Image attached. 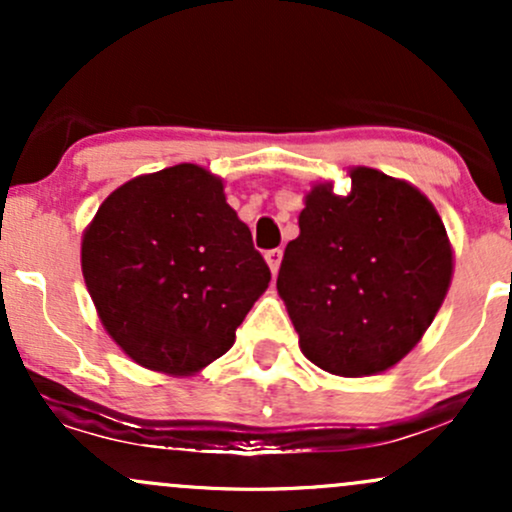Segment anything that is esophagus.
Segmentation results:
<instances>
[{
    "instance_id": "obj_1",
    "label": "esophagus",
    "mask_w": 512,
    "mask_h": 512,
    "mask_svg": "<svg viewBox=\"0 0 512 512\" xmlns=\"http://www.w3.org/2000/svg\"><path fill=\"white\" fill-rule=\"evenodd\" d=\"M281 255H284V252H281L279 248H274V250H267V252H264V260H267L269 269H272V274H274V276H276V272H279Z\"/></svg>"
}]
</instances>
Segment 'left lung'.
I'll use <instances>...</instances> for the list:
<instances>
[{
    "instance_id": "left-lung-1",
    "label": "left lung",
    "mask_w": 512,
    "mask_h": 512,
    "mask_svg": "<svg viewBox=\"0 0 512 512\" xmlns=\"http://www.w3.org/2000/svg\"><path fill=\"white\" fill-rule=\"evenodd\" d=\"M351 192L320 182L305 195L276 291L317 368L342 378L383 373L419 344L452 279L436 207L409 182L351 168Z\"/></svg>"
}]
</instances>
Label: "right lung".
Instances as JSON below:
<instances>
[{
	"mask_svg": "<svg viewBox=\"0 0 512 512\" xmlns=\"http://www.w3.org/2000/svg\"><path fill=\"white\" fill-rule=\"evenodd\" d=\"M81 272L115 344L168 375L226 354L272 279L221 178L195 163L117 187L84 231Z\"/></svg>",
	"mask_w": 512,
	"mask_h": 512,
	"instance_id": "add662e5",
	"label": "right lung"
}]
</instances>
